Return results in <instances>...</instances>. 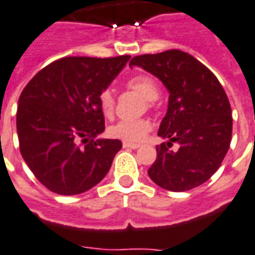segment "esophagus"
Returning a JSON list of instances; mask_svg holds the SVG:
<instances>
[{
    "mask_svg": "<svg viewBox=\"0 0 255 255\" xmlns=\"http://www.w3.org/2000/svg\"><path fill=\"white\" fill-rule=\"evenodd\" d=\"M140 144H134V143H128V141H124V148H133V150H136L138 148Z\"/></svg>",
    "mask_w": 255,
    "mask_h": 255,
    "instance_id": "34e87169",
    "label": "esophagus"
}]
</instances>
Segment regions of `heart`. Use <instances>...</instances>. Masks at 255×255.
<instances>
[{
  "label": "heart",
  "instance_id": "obj_1",
  "mask_svg": "<svg viewBox=\"0 0 255 255\" xmlns=\"http://www.w3.org/2000/svg\"><path fill=\"white\" fill-rule=\"evenodd\" d=\"M126 89L138 94L145 101H154L157 100L159 94L158 83L154 77L150 75H134L126 82ZM151 105V103H148ZM98 107L103 112V115L111 118L115 112V97L110 90H103L98 96ZM151 130V124L147 119H138V121H122L118 122L110 128V134L112 137L124 140L128 143H140Z\"/></svg>",
  "mask_w": 255,
  "mask_h": 255
}]
</instances>
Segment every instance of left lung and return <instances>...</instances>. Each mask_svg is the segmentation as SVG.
<instances>
[{"label": "left lung", "mask_w": 255, "mask_h": 255, "mask_svg": "<svg viewBox=\"0 0 255 255\" xmlns=\"http://www.w3.org/2000/svg\"><path fill=\"white\" fill-rule=\"evenodd\" d=\"M157 76L169 91L166 115L158 136L157 159L148 176L169 191H186L211 178L222 164L232 140V110L217 76L180 50L137 55L130 61ZM178 142L179 148L170 147Z\"/></svg>", "instance_id": "1"}]
</instances>
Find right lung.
Wrapping results in <instances>:
<instances>
[{"instance_id":"right-lung-1","label":"right lung","mask_w":255,"mask_h":255,"mask_svg":"<svg viewBox=\"0 0 255 255\" xmlns=\"http://www.w3.org/2000/svg\"><path fill=\"white\" fill-rule=\"evenodd\" d=\"M129 59L61 58L26 84L16 112L19 148L48 190L80 194L108 173L122 141L96 138L105 129L98 96Z\"/></svg>"}]
</instances>
